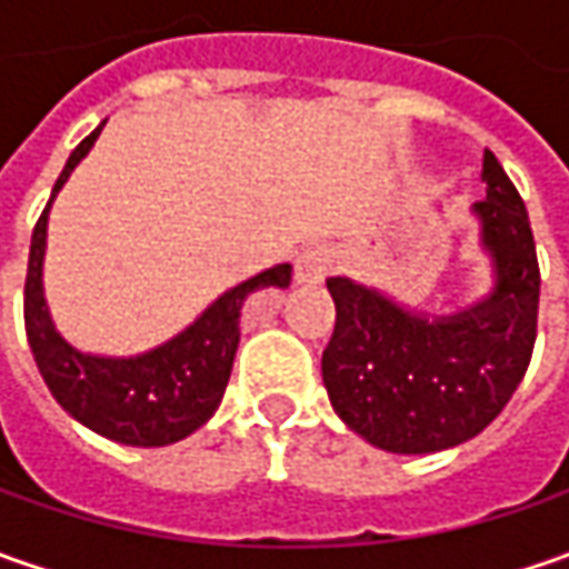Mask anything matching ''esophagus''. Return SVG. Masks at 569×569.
Masks as SVG:
<instances>
[{"instance_id":"obj_1","label":"esophagus","mask_w":569,"mask_h":569,"mask_svg":"<svg viewBox=\"0 0 569 569\" xmlns=\"http://www.w3.org/2000/svg\"><path fill=\"white\" fill-rule=\"evenodd\" d=\"M336 266H339V256L332 247H322V243L307 247L295 262L297 284H322L329 274L336 272Z\"/></svg>"}]
</instances>
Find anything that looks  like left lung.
<instances>
[{
    "label": "left lung",
    "mask_w": 569,
    "mask_h": 569,
    "mask_svg": "<svg viewBox=\"0 0 569 569\" xmlns=\"http://www.w3.org/2000/svg\"><path fill=\"white\" fill-rule=\"evenodd\" d=\"M481 183L485 199L471 211L493 288L478 303L430 317L351 278L326 281L336 300V332L322 351L329 402L386 452H440L478 437L532 361L541 274L529 211L491 151Z\"/></svg>",
    "instance_id": "8db88e82"
}]
</instances>
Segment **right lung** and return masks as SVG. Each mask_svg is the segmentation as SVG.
Segmentation results:
<instances>
[{
    "label": "right lung",
    "instance_id": "obj_1",
    "mask_svg": "<svg viewBox=\"0 0 569 569\" xmlns=\"http://www.w3.org/2000/svg\"><path fill=\"white\" fill-rule=\"evenodd\" d=\"M98 126L78 144L56 180L31 237L28 281H24V329L37 370L53 399L78 425L126 447H167L189 437L218 411L228 389L233 355L240 345L243 300L259 288H288L291 266L281 262L230 288L202 317L164 345L136 358L84 355L56 332L43 297V250L47 218L56 192L69 180L78 161L98 142Z\"/></svg>",
    "mask_w": 569,
    "mask_h": 569
}]
</instances>
